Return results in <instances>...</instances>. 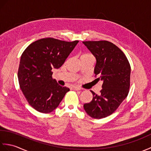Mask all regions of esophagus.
I'll return each instance as SVG.
<instances>
[{"label": "esophagus", "mask_w": 151, "mask_h": 151, "mask_svg": "<svg viewBox=\"0 0 151 151\" xmlns=\"http://www.w3.org/2000/svg\"><path fill=\"white\" fill-rule=\"evenodd\" d=\"M73 89H74V90H76V91H79V90H81V88H78V87H73Z\"/></svg>", "instance_id": "34e87169"}]
</instances>
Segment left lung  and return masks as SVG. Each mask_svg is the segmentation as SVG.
<instances>
[{"mask_svg": "<svg viewBox=\"0 0 151 151\" xmlns=\"http://www.w3.org/2000/svg\"><path fill=\"white\" fill-rule=\"evenodd\" d=\"M96 58L94 69L97 81L102 82L100 95L93 94L92 101L84 104L89 116L101 119L113 114L129 94L130 65L122 50L107 41L82 42Z\"/></svg>", "mask_w": 151, "mask_h": 151, "instance_id": "obj_1", "label": "left lung"}]
</instances>
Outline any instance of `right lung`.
<instances>
[{
    "instance_id": "obj_1",
    "label": "right lung",
    "mask_w": 151,
    "mask_h": 151,
    "mask_svg": "<svg viewBox=\"0 0 151 151\" xmlns=\"http://www.w3.org/2000/svg\"><path fill=\"white\" fill-rule=\"evenodd\" d=\"M78 43L43 38L31 43L22 54L18 70L19 86L35 110L50 113L69 91L52 78V70L63 65Z\"/></svg>"
}]
</instances>
